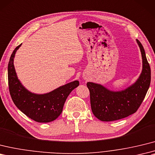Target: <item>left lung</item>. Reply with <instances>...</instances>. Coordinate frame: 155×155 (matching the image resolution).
Instances as JSON below:
<instances>
[{
  "label": "left lung",
  "instance_id": "8db88e82",
  "mask_svg": "<svg viewBox=\"0 0 155 155\" xmlns=\"http://www.w3.org/2000/svg\"><path fill=\"white\" fill-rule=\"evenodd\" d=\"M141 50L143 69L134 84L121 91H111L104 86L87 82L93 114L103 121H111L135 113L141 106L150 83V68L142 44L136 39Z\"/></svg>",
  "mask_w": 155,
  "mask_h": 155
}]
</instances>
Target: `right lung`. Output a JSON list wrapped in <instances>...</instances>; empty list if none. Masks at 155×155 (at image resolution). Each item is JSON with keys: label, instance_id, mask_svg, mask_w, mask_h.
I'll return each mask as SVG.
<instances>
[{"label": "right lung", "instance_id": "add662e5", "mask_svg": "<svg viewBox=\"0 0 155 155\" xmlns=\"http://www.w3.org/2000/svg\"><path fill=\"white\" fill-rule=\"evenodd\" d=\"M21 45L14 50L8 66L9 91L12 101L21 112L31 120L39 123L52 121L60 116L67 98L79 85V82H69L44 94L28 91L18 78L14 66V56Z\"/></svg>", "mask_w": 155, "mask_h": 155}]
</instances>
